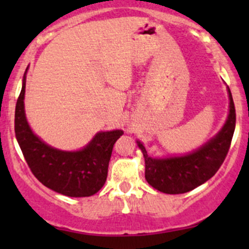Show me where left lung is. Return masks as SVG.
Here are the masks:
<instances>
[{"mask_svg":"<svg viewBox=\"0 0 249 249\" xmlns=\"http://www.w3.org/2000/svg\"><path fill=\"white\" fill-rule=\"evenodd\" d=\"M228 92L230 109L224 126L195 152L183 157L155 159L147 154L144 145L137 141L144 157V177L153 188L166 194H183L203 184L219 170L229 152L236 124L235 106L229 88Z\"/></svg>","mask_w":249,"mask_h":249,"instance_id":"obj_1","label":"left lung"}]
</instances>
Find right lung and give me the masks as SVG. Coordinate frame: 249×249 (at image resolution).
<instances>
[{
	"label": "right lung",
	"instance_id": "right-lung-1",
	"mask_svg": "<svg viewBox=\"0 0 249 249\" xmlns=\"http://www.w3.org/2000/svg\"><path fill=\"white\" fill-rule=\"evenodd\" d=\"M25 84L24 74L16 106L14 130L30 170L42 184L59 194L71 197L96 194L106 182L113 145L124 132L122 130L97 132L88 145L77 152L50 147L29 126L24 109Z\"/></svg>",
	"mask_w": 249,
	"mask_h": 249
}]
</instances>
